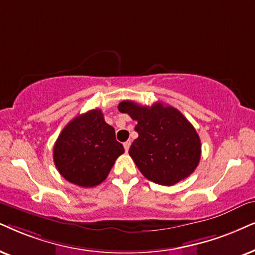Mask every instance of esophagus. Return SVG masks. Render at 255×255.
Wrapping results in <instances>:
<instances>
[{"instance_id": "34e87169", "label": "esophagus", "mask_w": 255, "mask_h": 255, "mask_svg": "<svg viewBox=\"0 0 255 255\" xmlns=\"http://www.w3.org/2000/svg\"><path fill=\"white\" fill-rule=\"evenodd\" d=\"M124 147H125V150L128 151V149H129V147H130V141H126V142L124 143Z\"/></svg>"}]
</instances>
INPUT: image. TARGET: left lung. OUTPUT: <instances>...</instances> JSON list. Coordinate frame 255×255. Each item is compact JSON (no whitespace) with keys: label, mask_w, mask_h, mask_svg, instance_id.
I'll return each instance as SVG.
<instances>
[{"label":"left lung","mask_w":255,"mask_h":255,"mask_svg":"<svg viewBox=\"0 0 255 255\" xmlns=\"http://www.w3.org/2000/svg\"><path fill=\"white\" fill-rule=\"evenodd\" d=\"M119 111L137 122L129 155L144 178L173 186L194 172L201 156V142L195 128L172 106L156 102L150 107L122 101Z\"/></svg>","instance_id":"8db88e82"}]
</instances>
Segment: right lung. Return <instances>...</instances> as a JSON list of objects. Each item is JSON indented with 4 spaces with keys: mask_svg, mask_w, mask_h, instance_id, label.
I'll return each instance as SVG.
<instances>
[{
    "mask_svg": "<svg viewBox=\"0 0 255 255\" xmlns=\"http://www.w3.org/2000/svg\"><path fill=\"white\" fill-rule=\"evenodd\" d=\"M115 130L105 121L100 109L77 115L57 137L54 162L67 181L94 187L105 181L115 160L124 154Z\"/></svg>",
    "mask_w": 255,
    "mask_h": 255,
    "instance_id": "1",
    "label": "right lung"
}]
</instances>
